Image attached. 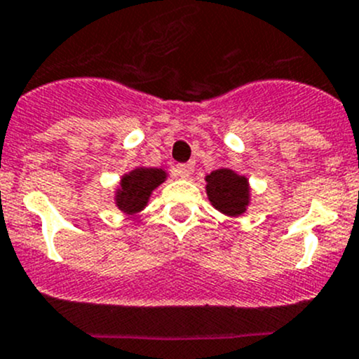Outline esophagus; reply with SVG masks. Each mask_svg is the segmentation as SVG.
<instances>
[{
	"label": "esophagus",
	"instance_id": "esophagus-1",
	"mask_svg": "<svg viewBox=\"0 0 359 359\" xmlns=\"http://www.w3.org/2000/svg\"><path fill=\"white\" fill-rule=\"evenodd\" d=\"M173 172H175V175L180 177V179H189L192 172V165H177Z\"/></svg>",
	"mask_w": 359,
	"mask_h": 359
}]
</instances>
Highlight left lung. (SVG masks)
I'll use <instances>...</instances> for the list:
<instances>
[{
    "mask_svg": "<svg viewBox=\"0 0 359 359\" xmlns=\"http://www.w3.org/2000/svg\"><path fill=\"white\" fill-rule=\"evenodd\" d=\"M211 206L227 217H241L251 205V186L246 175L220 167L205 177Z\"/></svg>",
    "mask_w": 359,
    "mask_h": 359,
    "instance_id": "obj_1",
    "label": "left lung"
}]
</instances>
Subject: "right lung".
Listing matches in <instances>:
<instances>
[{"label":"right lung","instance_id":"1","mask_svg":"<svg viewBox=\"0 0 359 359\" xmlns=\"http://www.w3.org/2000/svg\"><path fill=\"white\" fill-rule=\"evenodd\" d=\"M167 177V170L148 167H135L129 173H123L113 196L115 206L126 215L139 213L148 206L153 191L161 186Z\"/></svg>","mask_w":359,"mask_h":359}]
</instances>
